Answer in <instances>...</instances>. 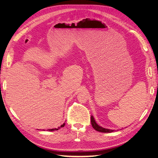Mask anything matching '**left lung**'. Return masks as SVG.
Segmentation results:
<instances>
[{"mask_svg": "<svg viewBox=\"0 0 158 158\" xmlns=\"http://www.w3.org/2000/svg\"><path fill=\"white\" fill-rule=\"evenodd\" d=\"M91 123H92V125L93 128L97 131L101 132H112L114 131L113 130H110V129L105 128H103L102 127L99 126L96 123V122L95 121V119L93 116H91Z\"/></svg>", "mask_w": 158, "mask_h": 158, "instance_id": "1", "label": "left lung"}]
</instances>
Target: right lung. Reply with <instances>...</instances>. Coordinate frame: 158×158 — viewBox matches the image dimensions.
I'll list each match as a JSON object with an SVG mask.
<instances>
[{"mask_svg": "<svg viewBox=\"0 0 158 158\" xmlns=\"http://www.w3.org/2000/svg\"><path fill=\"white\" fill-rule=\"evenodd\" d=\"M64 125H65V123H64L63 125H62L60 127H58V128H52V129H48V130H47V131H57V130H59V129H60V127H63L64 126Z\"/></svg>", "mask_w": 158, "mask_h": 158, "instance_id": "1", "label": "right lung"}]
</instances>
